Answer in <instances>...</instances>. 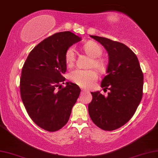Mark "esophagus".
Returning <instances> with one entry per match:
<instances>
[{
    "label": "esophagus",
    "mask_w": 158,
    "mask_h": 158,
    "mask_svg": "<svg viewBox=\"0 0 158 158\" xmlns=\"http://www.w3.org/2000/svg\"><path fill=\"white\" fill-rule=\"evenodd\" d=\"M81 90H82V92H85V93H89V91L87 90V89H84V88H82V89H81Z\"/></svg>",
    "instance_id": "1"
}]
</instances>
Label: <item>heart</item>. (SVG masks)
<instances>
[{
    "label": "heart",
    "mask_w": 158,
    "mask_h": 158,
    "mask_svg": "<svg viewBox=\"0 0 158 158\" xmlns=\"http://www.w3.org/2000/svg\"><path fill=\"white\" fill-rule=\"evenodd\" d=\"M83 49L86 54L93 58L90 62V67H94L99 71H102L104 69V64L103 60L99 59L102 54V49L98 44L93 42H89L85 44ZM76 59V53L73 47L68 48L65 54V61L68 66H71ZM98 75L94 70L88 69H76L70 72L69 78L74 83L79 86L84 87H89L94 85V82L98 79Z\"/></svg>",
    "instance_id": "1"
}]
</instances>
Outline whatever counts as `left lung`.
Returning <instances> with one entry per match:
<instances>
[{
	"label": "left lung",
	"instance_id": "obj_1",
	"mask_svg": "<svg viewBox=\"0 0 158 158\" xmlns=\"http://www.w3.org/2000/svg\"><path fill=\"white\" fill-rule=\"evenodd\" d=\"M105 48L109 56L107 75L101 87L110 89L104 97L99 91L91 93L88 111L92 121L99 128L113 131L127 123L141 101L143 74L133 51L122 43L90 35Z\"/></svg>",
	"mask_w": 158,
	"mask_h": 158
}]
</instances>
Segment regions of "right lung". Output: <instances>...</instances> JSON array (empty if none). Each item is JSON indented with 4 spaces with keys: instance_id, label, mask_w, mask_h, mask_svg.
<instances>
[{
    "instance_id": "1",
    "label": "right lung",
    "mask_w": 158,
    "mask_h": 158,
    "mask_svg": "<svg viewBox=\"0 0 158 158\" xmlns=\"http://www.w3.org/2000/svg\"><path fill=\"white\" fill-rule=\"evenodd\" d=\"M80 41L81 37L69 31L56 33L31 51L22 69V100L34 122L48 131L66 124L81 93L80 87L71 82L60 87L65 81V52Z\"/></svg>"
}]
</instances>
